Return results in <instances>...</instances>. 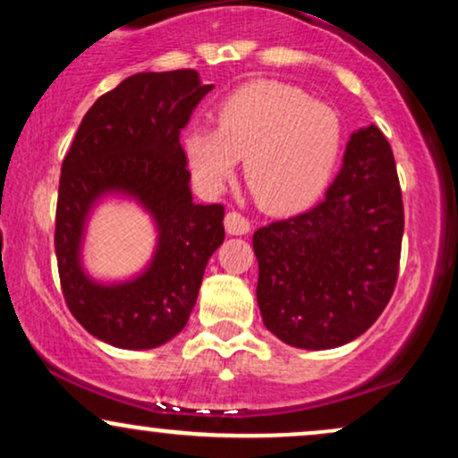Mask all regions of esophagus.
<instances>
[{
  "label": "esophagus",
  "mask_w": 458,
  "mask_h": 458,
  "mask_svg": "<svg viewBox=\"0 0 458 458\" xmlns=\"http://www.w3.org/2000/svg\"><path fill=\"white\" fill-rule=\"evenodd\" d=\"M224 224H225V230H228L230 234H245V233H250V219H247L245 215L239 213V211L225 213Z\"/></svg>",
  "instance_id": "esophagus-1"
}]
</instances>
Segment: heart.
I'll return each mask as SVG.
<instances>
[{
  "instance_id": "1",
  "label": "heart",
  "mask_w": 458,
  "mask_h": 458,
  "mask_svg": "<svg viewBox=\"0 0 458 458\" xmlns=\"http://www.w3.org/2000/svg\"><path fill=\"white\" fill-rule=\"evenodd\" d=\"M343 140V120L334 107L286 83L256 81L219 103L217 127L191 124L182 148L207 193L222 191L245 159V181L260 207L291 213L320 196Z\"/></svg>"
}]
</instances>
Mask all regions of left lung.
<instances>
[{
  "mask_svg": "<svg viewBox=\"0 0 458 458\" xmlns=\"http://www.w3.org/2000/svg\"><path fill=\"white\" fill-rule=\"evenodd\" d=\"M403 230L392 146L370 124L351 135L323 202L254 233L265 327L312 351L364 334L396 288Z\"/></svg>",
  "mask_w": 458,
  "mask_h": 458,
  "instance_id": "8db88e82",
  "label": "left lung"
}]
</instances>
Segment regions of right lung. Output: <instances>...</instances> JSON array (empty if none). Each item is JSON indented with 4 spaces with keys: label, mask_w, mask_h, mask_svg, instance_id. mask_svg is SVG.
Here are the masks:
<instances>
[{
    "label": "right lung",
    "mask_w": 458,
    "mask_h": 458,
    "mask_svg": "<svg viewBox=\"0 0 458 458\" xmlns=\"http://www.w3.org/2000/svg\"><path fill=\"white\" fill-rule=\"evenodd\" d=\"M211 90L193 68L127 77L88 109L62 161L54 236L62 295L86 331L118 349H155L174 338L224 243V207L193 204L178 140ZM112 188L156 215L160 250L138 281L98 287L82 276L76 251L91 202Z\"/></svg>",
    "instance_id": "add662e5"
}]
</instances>
